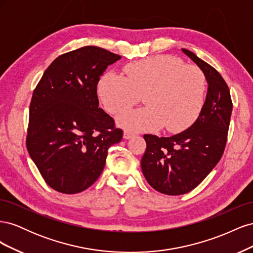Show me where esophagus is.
Wrapping results in <instances>:
<instances>
[{"instance_id":"esophagus-1","label":"esophagus","mask_w":253,"mask_h":253,"mask_svg":"<svg viewBox=\"0 0 253 253\" xmlns=\"http://www.w3.org/2000/svg\"><path fill=\"white\" fill-rule=\"evenodd\" d=\"M133 136H134V134H133L132 132L125 131V133H124V138H125V139H129V138H132Z\"/></svg>"}]
</instances>
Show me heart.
<instances>
[{
    "mask_svg": "<svg viewBox=\"0 0 253 253\" xmlns=\"http://www.w3.org/2000/svg\"><path fill=\"white\" fill-rule=\"evenodd\" d=\"M126 77L106 72L98 81L97 93L105 110L118 114L131 108L143 95L147 106L117 117L131 131L165 127L179 133L192 126L205 105L206 78L200 68L185 65L172 56H155L126 65Z\"/></svg>",
    "mask_w": 253,
    "mask_h": 253,
    "instance_id": "b5f03b06",
    "label": "heart"
}]
</instances>
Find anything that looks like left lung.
<instances>
[{
  "label": "left lung",
  "mask_w": 253,
  "mask_h": 253,
  "mask_svg": "<svg viewBox=\"0 0 253 253\" xmlns=\"http://www.w3.org/2000/svg\"><path fill=\"white\" fill-rule=\"evenodd\" d=\"M204 73L208 91L200 117L171 137L145 134L141 169L149 185L167 195L192 191L223 155L232 113L230 90L220 74L194 52L181 48Z\"/></svg>",
  "instance_id": "8db88e82"
}]
</instances>
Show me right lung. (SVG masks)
Masks as SVG:
<instances>
[{
	"mask_svg": "<svg viewBox=\"0 0 253 253\" xmlns=\"http://www.w3.org/2000/svg\"><path fill=\"white\" fill-rule=\"evenodd\" d=\"M121 57L84 46L59 56L44 72L29 106L26 147L47 185L82 192L102 173L108 150L124 132L99 108L97 84Z\"/></svg>",
	"mask_w": 253,
	"mask_h": 253,
	"instance_id": "1",
	"label": "right lung"
}]
</instances>
